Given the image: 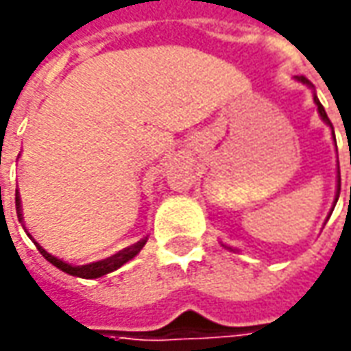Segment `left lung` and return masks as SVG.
<instances>
[{
  "instance_id": "1",
  "label": "left lung",
  "mask_w": 351,
  "mask_h": 351,
  "mask_svg": "<svg viewBox=\"0 0 351 351\" xmlns=\"http://www.w3.org/2000/svg\"><path fill=\"white\" fill-rule=\"evenodd\" d=\"M298 80H302V82H304V84H309V80H307L306 76H300V78H298ZM313 99H315L317 109H319V113H321V117H323V121H325V123H328V125L332 126V123H330V121H328V117H326V113H325V107L321 106V101H319V99H317V95H315V97H313ZM332 134H335V130H332ZM350 165H351V147H350ZM338 194H340V190H338ZM336 199H338V197H336ZM350 204H351V186H350Z\"/></svg>"
}]
</instances>
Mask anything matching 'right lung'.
I'll return each mask as SVG.
<instances>
[{
	"label": "right lung",
	"instance_id": "add662e5",
	"mask_svg": "<svg viewBox=\"0 0 351 351\" xmlns=\"http://www.w3.org/2000/svg\"><path fill=\"white\" fill-rule=\"evenodd\" d=\"M0 197H1V186H0ZM15 206H16V217H19V221L23 223V213H21V197H19V194H15ZM32 238V236H30ZM147 242V240H140L138 244L130 245V247H125L123 252H119V254H115L113 257H107V259H104V261H97V263H90V265H82V267H73L69 265V263H65V261H61V259H57V257H53L51 254H47L44 247H40V245L36 244V247L40 250V254L51 263V265H56L57 269H61V271H65V273H69V275L73 276H80V278H99V276L107 275V273H111V271H115V269H119L121 265H125L126 261H130L132 257L144 247V244Z\"/></svg>",
	"mask_w": 351,
	"mask_h": 351
}]
</instances>
